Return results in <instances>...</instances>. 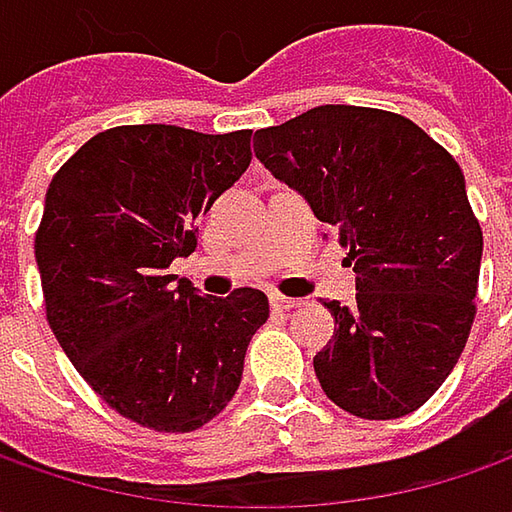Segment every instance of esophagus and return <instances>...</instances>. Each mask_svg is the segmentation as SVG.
I'll list each match as a JSON object with an SVG mask.
<instances>
[{"label":"esophagus","instance_id":"1","mask_svg":"<svg viewBox=\"0 0 512 512\" xmlns=\"http://www.w3.org/2000/svg\"><path fill=\"white\" fill-rule=\"evenodd\" d=\"M270 305L276 310H293V307L302 305V299H293V296H282V293H273L270 296Z\"/></svg>","mask_w":512,"mask_h":512}]
</instances>
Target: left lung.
I'll list each match as a JSON object with an SVG mask.
<instances>
[{"instance_id":"8db88e82","label":"left lung","mask_w":512,"mask_h":512,"mask_svg":"<svg viewBox=\"0 0 512 512\" xmlns=\"http://www.w3.org/2000/svg\"><path fill=\"white\" fill-rule=\"evenodd\" d=\"M253 150L350 250L356 305L325 302L339 327L313 359L327 399L376 422L413 413L476 316L482 227L459 162L410 119L356 105L256 130Z\"/></svg>"}]
</instances>
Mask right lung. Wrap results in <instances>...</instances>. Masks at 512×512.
Wrapping results in <instances>:
<instances>
[{"instance_id":"1","label":"right lung","mask_w":512,"mask_h":512,"mask_svg":"<svg viewBox=\"0 0 512 512\" xmlns=\"http://www.w3.org/2000/svg\"><path fill=\"white\" fill-rule=\"evenodd\" d=\"M247 165L250 130L122 125L50 179L33 245L48 325L79 376L130 422L190 433L239 390L267 296H202L170 265L196 250L199 216Z\"/></svg>"}]
</instances>
